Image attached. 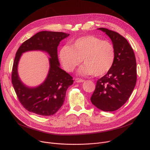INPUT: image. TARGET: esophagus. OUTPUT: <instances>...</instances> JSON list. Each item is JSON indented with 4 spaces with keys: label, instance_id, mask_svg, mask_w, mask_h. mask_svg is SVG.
Wrapping results in <instances>:
<instances>
[{
    "label": "esophagus",
    "instance_id": "esophagus-1",
    "mask_svg": "<svg viewBox=\"0 0 150 150\" xmlns=\"http://www.w3.org/2000/svg\"><path fill=\"white\" fill-rule=\"evenodd\" d=\"M75 81L76 82H84V80L82 79H81V78H76V79H75Z\"/></svg>",
    "mask_w": 150,
    "mask_h": 150
}]
</instances>
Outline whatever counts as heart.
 <instances>
[{"label": "heart", "mask_w": 150, "mask_h": 150, "mask_svg": "<svg viewBox=\"0 0 150 150\" xmlns=\"http://www.w3.org/2000/svg\"><path fill=\"white\" fill-rule=\"evenodd\" d=\"M63 68L73 71L83 60L79 72L82 75L101 76L112 67L115 58V48L111 42L93 35L76 39L69 46H62L59 52Z\"/></svg>", "instance_id": "1"}]
</instances>
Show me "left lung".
Segmentation results:
<instances>
[{
    "mask_svg": "<svg viewBox=\"0 0 150 150\" xmlns=\"http://www.w3.org/2000/svg\"><path fill=\"white\" fill-rule=\"evenodd\" d=\"M108 35L115 48V62L108 73L98 79L90 100L105 112L120 108L129 98L137 82L136 60L127 40L118 33L99 28Z\"/></svg>",
    "mask_w": 150,
    "mask_h": 150,
    "instance_id": "left-lung-1",
    "label": "left lung"
}]
</instances>
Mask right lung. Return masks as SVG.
I'll return each mask as SVG.
<instances>
[{
    "mask_svg": "<svg viewBox=\"0 0 150 150\" xmlns=\"http://www.w3.org/2000/svg\"><path fill=\"white\" fill-rule=\"evenodd\" d=\"M69 35L63 32L41 31L25 41L18 49L13 62L11 82L19 102L30 112L41 116H51L62 106L67 90L74 81L68 73L60 68L57 47L60 42ZM37 50L50 54V68L44 82L37 88H30L20 80L17 65L23 53Z\"/></svg>",
    "mask_w": 150,
    "mask_h": 150,
    "instance_id": "1",
    "label": "right lung"
}]
</instances>
